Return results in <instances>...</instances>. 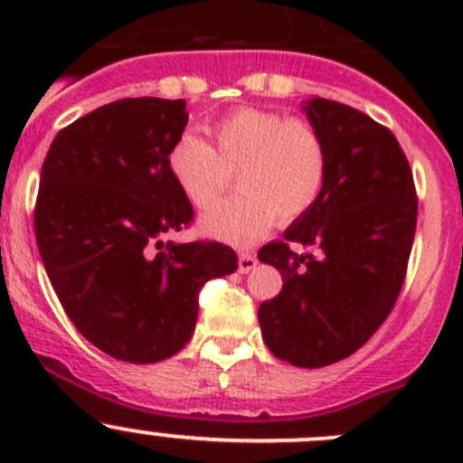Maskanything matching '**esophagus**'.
<instances>
[{"mask_svg": "<svg viewBox=\"0 0 463 463\" xmlns=\"http://www.w3.org/2000/svg\"><path fill=\"white\" fill-rule=\"evenodd\" d=\"M258 266V258L253 253H240V273H249Z\"/></svg>", "mask_w": 463, "mask_h": 463, "instance_id": "esophagus-1", "label": "esophagus"}]
</instances>
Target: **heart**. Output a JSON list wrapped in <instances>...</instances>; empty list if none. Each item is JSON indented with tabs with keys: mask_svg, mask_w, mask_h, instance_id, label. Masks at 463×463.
Wrapping results in <instances>:
<instances>
[{
	"mask_svg": "<svg viewBox=\"0 0 463 463\" xmlns=\"http://www.w3.org/2000/svg\"><path fill=\"white\" fill-rule=\"evenodd\" d=\"M205 129L213 147L197 134L184 132L167 152V170L194 208H210L237 172L241 194L199 219L205 235L249 246L278 219L293 223L320 202L329 176V152L311 120L241 107Z\"/></svg>",
	"mask_w": 463,
	"mask_h": 463,
	"instance_id": "1",
	"label": "heart"
}]
</instances>
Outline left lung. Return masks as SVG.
I'll return each mask as SVG.
<instances>
[{
    "mask_svg": "<svg viewBox=\"0 0 463 463\" xmlns=\"http://www.w3.org/2000/svg\"><path fill=\"white\" fill-rule=\"evenodd\" d=\"M302 111L325 138L329 176L320 202L258 253L284 279L258 318L273 356L314 370L352 356L390 316L417 231V193L390 129L326 98L305 100ZM288 243L312 250L296 254Z\"/></svg>",
    "mask_w": 463,
    "mask_h": 463,
    "instance_id": "left-lung-1",
    "label": "left lung"
}]
</instances>
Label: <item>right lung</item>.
Returning <instances> with one entry per match:
<instances>
[{
  "label": "right lung",
  "instance_id": "right-lung-1",
  "mask_svg": "<svg viewBox=\"0 0 463 463\" xmlns=\"http://www.w3.org/2000/svg\"><path fill=\"white\" fill-rule=\"evenodd\" d=\"M185 100L125 98L51 143L35 203L46 275L76 329L125 363H158L193 338L199 288L237 270L219 241H163L193 222L167 170Z\"/></svg>",
  "mask_w": 463,
  "mask_h": 463
}]
</instances>
